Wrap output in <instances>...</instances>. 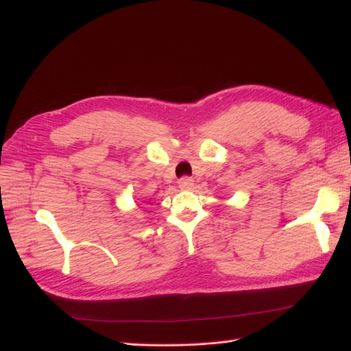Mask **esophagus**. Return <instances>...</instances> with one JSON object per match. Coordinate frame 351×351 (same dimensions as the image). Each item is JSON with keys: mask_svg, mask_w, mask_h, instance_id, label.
<instances>
[{"mask_svg": "<svg viewBox=\"0 0 351 351\" xmlns=\"http://www.w3.org/2000/svg\"><path fill=\"white\" fill-rule=\"evenodd\" d=\"M193 184H195V183H193V178L189 177V176H184V177H182V178L178 180V186H180V189H183V190L192 189Z\"/></svg>", "mask_w": 351, "mask_h": 351, "instance_id": "34e87169", "label": "esophagus"}]
</instances>
